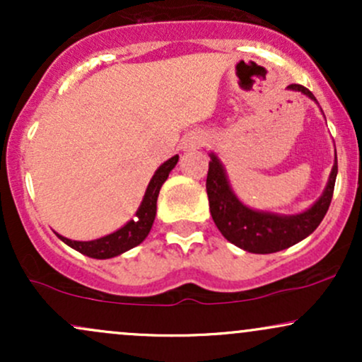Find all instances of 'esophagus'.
<instances>
[{"mask_svg":"<svg viewBox=\"0 0 362 362\" xmlns=\"http://www.w3.org/2000/svg\"><path fill=\"white\" fill-rule=\"evenodd\" d=\"M207 143V138L202 132H192L187 138L182 141V149L184 151H195V149L202 148Z\"/></svg>","mask_w":362,"mask_h":362,"instance_id":"34e87169","label":"esophagus"}]
</instances>
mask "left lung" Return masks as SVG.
<instances>
[{
	"mask_svg": "<svg viewBox=\"0 0 362 362\" xmlns=\"http://www.w3.org/2000/svg\"><path fill=\"white\" fill-rule=\"evenodd\" d=\"M288 88L301 91L303 95L317 102L313 93L305 86L289 85ZM209 156L206 190L211 216L224 238L242 250L250 253L281 252L310 236L325 218L337 178V153L323 194L313 202V206L300 214L267 213L245 206L231 189L221 160L214 153H209Z\"/></svg>",
	"mask_w": 362,
	"mask_h": 362,
	"instance_id": "left-lung-1",
	"label": "left lung"
}]
</instances>
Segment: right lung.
I'll return each instance as SVG.
<instances>
[{"instance_id": "add662e5", "label": "right lung", "mask_w": 362, "mask_h": 362, "mask_svg": "<svg viewBox=\"0 0 362 362\" xmlns=\"http://www.w3.org/2000/svg\"><path fill=\"white\" fill-rule=\"evenodd\" d=\"M177 161L178 155L172 156L170 160L165 161L163 165L158 167L155 175L151 177V180H149V184L146 187V192H144L141 206L138 207V211H136V218L127 221L122 228L114 231V233L105 235L97 240H90V242H76V240L66 238V236L56 233V231H54V233L57 235V238L68 245V247L74 248V250L83 253V255L91 257V259H112V257H117L120 253L138 247V245L146 238L149 230H151L153 221H155L156 216L158 194H160L161 185L165 184L170 172L175 168Z\"/></svg>"}]
</instances>
